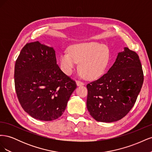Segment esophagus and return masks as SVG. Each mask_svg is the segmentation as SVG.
Masks as SVG:
<instances>
[{
	"mask_svg": "<svg viewBox=\"0 0 152 152\" xmlns=\"http://www.w3.org/2000/svg\"><path fill=\"white\" fill-rule=\"evenodd\" d=\"M76 83H77V85L79 86H82V85H84V83L83 82H82L80 80H77L76 81Z\"/></svg>",
	"mask_w": 152,
	"mask_h": 152,
	"instance_id": "esophagus-1",
	"label": "esophagus"
}]
</instances>
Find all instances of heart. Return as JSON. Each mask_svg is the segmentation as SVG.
<instances>
[{
	"label": "heart",
	"instance_id": "obj_1",
	"mask_svg": "<svg viewBox=\"0 0 152 152\" xmlns=\"http://www.w3.org/2000/svg\"><path fill=\"white\" fill-rule=\"evenodd\" d=\"M110 53L105 45L97 42L79 43L72 45L68 52L59 56L62 70L70 75L79 63V70L88 79H95L103 75L109 65Z\"/></svg>",
	"mask_w": 152,
	"mask_h": 152
}]
</instances>
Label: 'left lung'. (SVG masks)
Listing matches in <instances>:
<instances>
[{"label": "left lung", "mask_w": 152, "mask_h": 152, "mask_svg": "<svg viewBox=\"0 0 152 152\" xmlns=\"http://www.w3.org/2000/svg\"><path fill=\"white\" fill-rule=\"evenodd\" d=\"M143 80L139 56L125 48L108 72L87 84V108L90 115L103 122L122 118L134 105Z\"/></svg>", "instance_id": "left-lung-1"}]
</instances>
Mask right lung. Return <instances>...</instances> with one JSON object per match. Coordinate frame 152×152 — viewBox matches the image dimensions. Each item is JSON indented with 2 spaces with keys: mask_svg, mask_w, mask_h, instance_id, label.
I'll return each instance as SVG.
<instances>
[{
  "mask_svg": "<svg viewBox=\"0 0 152 152\" xmlns=\"http://www.w3.org/2000/svg\"><path fill=\"white\" fill-rule=\"evenodd\" d=\"M15 85L21 107L43 121L62 115L77 87L75 81L57 65L54 49L38 41L21 49L15 63Z\"/></svg>",
  "mask_w": 152,
  "mask_h": 152,
  "instance_id": "1",
  "label": "right lung"
}]
</instances>
